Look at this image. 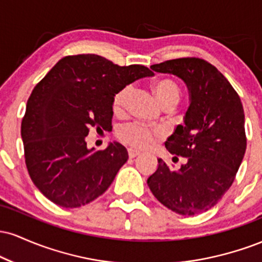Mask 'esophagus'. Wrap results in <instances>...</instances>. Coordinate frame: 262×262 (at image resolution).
<instances>
[{"label":"esophagus","mask_w":262,"mask_h":262,"mask_svg":"<svg viewBox=\"0 0 262 262\" xmlns=\"http://www.w3.org/2000/svg\"><path fill=\"white\" fill-rule=\"evenodd\" d=\"M128 155H129V158L130 159H134V158H137L138 155H140V151H138V150H135V149H128Z\"/></svg>","instance_id":"obj_1"}]
</instances>
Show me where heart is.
Listing matches in <instances>:
<instances>
[{"label": "heart", "instance_id": "heart-1", "mask_svg": "<svg viewBox=\"0 0 262 262\" xmlns=\"http://www.w3.org/2000/svg\"><path fill=\"white\" fill-rule=\"evenodd\" d=\"M152 91L156 100L162 107H175L181 98V89L179 83L172 79L158 80L152 85ZM132 93V87L125 86L114 95L112 101V108L114 113H121L125 108L127 101ZM161 137L159 129L148 128L141 123H129L118 129V138L123 143L133 146V148L144 149L151 145L158 138Z\"/></svg>", "mask_w": 262, "mask_h": 262}]
</instances>
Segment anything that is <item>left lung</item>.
<instances>
[{
	"instance_id": "left-lung-1",
	"label": "left lung",
	"mask_w": 262,
	"mask_h": 262,
	"mask_svg": "<svg viewBox=\"0 0 262 262\" xmlns=\"http://www.w3.org/2000/svg\"><path fill=\"white\" fill-rule=\"evenodd\" d=\"M150 68L172 74L188 89L185 124L165 141L186 164L172 169L158 159L148 186L159 202L181 215L206 212L219 202L234 182L246 149L242 101L218 69L200 58L167 60ZM172 159V160H173Z\"/></svg>"
}]
</instances>
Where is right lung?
<instances>
[{
	"label": "right lung",
	"mask_w": 262,
	"mask_h": 262,
	"mask_svg": "<svg viewBox=\"0 0 262 262\" xmlns=\"http://www.w3.org/2000/svg\"><path fill=\"white\" fill-rule=\"evenodd\" d=\"M152 75L146 66L80 54L59 60L34 87L20 134L29 176L48 200L77 208L107 191L128 151L117 141L104 150L89 149L86 137L91 129H112L114 95Z\"/></svg>",
	"instance_id": "add662e5"
}]
</instances>
